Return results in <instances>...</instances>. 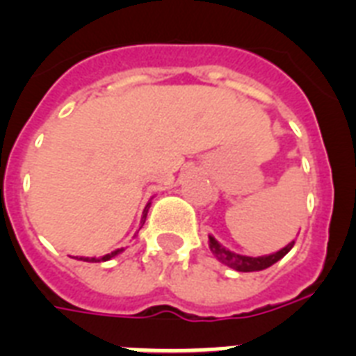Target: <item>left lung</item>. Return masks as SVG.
<instances>
[{
  "label": "left lung",
  "mask_w": 356,
  "mask_h": 356,
  "mask_svg": "<svg viewBox=\"0 0 356 356\" xmlns=\"http://www.w3.org/2000/svg\"><path fill=\"white\" fill-rule=\"evenodd\" d=\"M293 245H295V242L287 243L286 248H282L280 251L273 252V254H264V257H245V254H238V252L229 251V249H225L224 245L216 240V238L209 236V249L213 251L216 260L225 264V266L234 269V271H240V273L262 271V269L271 267L273 264H277L278 260H282V258L286 257L287 252L293 249Z\"/></svg>",
  "instance_id": "obj_1"
}]
</instances>
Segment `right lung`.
<instances>
[{
	"label": "right lung",
	"mask_w": 356,
	"mask_h": 356,
	"mask_svg": "<svg viewBox=\"0 0 356 356\" xmlns=\"http://www.w3.org/2000/svg\"><path fill=\"white\" fill-rule=\"evenodd\" d=\"M149 207H151V202L145 205V209H143V214H142V222H140V229L143 227V224H145V218H147V213H149ZM123 249H116V251H113L111 254H105V257L102 258H89V257H79L78 260H83V262H107V260H111L113 257H116V254H120Z\"/></svg>",
	"instance_id": "right-lung-1"
}]
</instances>
